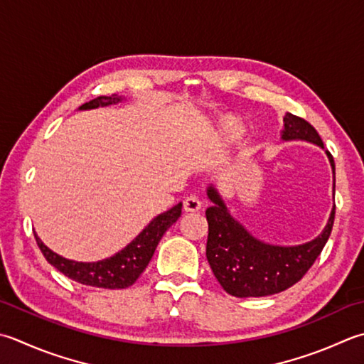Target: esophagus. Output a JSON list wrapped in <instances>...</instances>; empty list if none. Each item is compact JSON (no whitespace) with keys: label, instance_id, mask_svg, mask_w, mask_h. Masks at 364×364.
Returning <instances> with one entry per match:
<instances>
[{"label":"esophagus","instance_id":"obj_1","mask_svg":"<svg viewBox=\"0 0 364 364\" xmlns=\"http://www.w3.org/2000/svg\"><path fill=\"white\" fill-rule=\"evenodd\" d=\"M183 206H184V211H186V213H197L198 210H200L202 202L198 200V197L191 196L183 202Z\"/></svg>","mask_w":364,"mask_h":364}]
</instances>
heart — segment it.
I'll return each instance as SVG.
<instances>
[{
	"label": "heart",
	"mask_w": 364,
	"mask_h": 364,
	"mask_svg": "<svg viewBox=\"0 0 364 364\" xmlns=\"http://www.w3.org/2000/svg\"><path fill=\"white\" fill-rule=\"evenodd\" d=\"M229 127H230V129H232V131H237V129H238V126H237V123H235V121H232V119L229 121Z\"/></svg>",
	"instance_id": "heart-1"
}]
</instances>
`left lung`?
<instances>
[{"mask_svg": "<svg viewBox=\"0 0 364 364\" xmlns=\"http://www.w3.org/2000/svg\"><path fill=\"white\" fill-rule=\"evenodd\" d=\"M282 140H304L323 148V141L314 127L291 113L284 117ZM325 153L334 176L333 156L330 151ZM206 196L213 202L205 213L208 220L206 259L223 289L237 298L268 296L294 286L322 252L333 229L334 206L325 229L312 241L298 246L263 243L230 215L224 198L213 184L206 189Z\"/></svg>", "mask_w": 364, "mask_h": 364, "instance_id": "obj_1", "label": "left lung"}]
</instances>
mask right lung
I'll use <instances>...</instances> for the list:
<instances>
[{
    "label": "right lung",
    "instance_id": "obj_1",
    "mask_svg": "<svg viewBox=\"0 0 364 364\" xmlns=\"http://www.w3.org/2000/svg\"><path fill=\"white\" fill-rule=\"evenodd\" d=\"M121 101H123V97L117 95L99 96L83 104L80 110L97 109V107L118 104ZM181 206L183 203H178L168 211L161 213L124 249H121L112 257L99 262H75L64 259L42 243L36 233L34 238L38 241V246L41 252L44 254L46 260L64 276H68L69 279L80 282L83 286L99 289H126L131 287L139 279V276L144 273L164 233L181 216Z\"/></svg>",
    "mask_w": 364,
    "mask_h": 364
}]
</instances>
